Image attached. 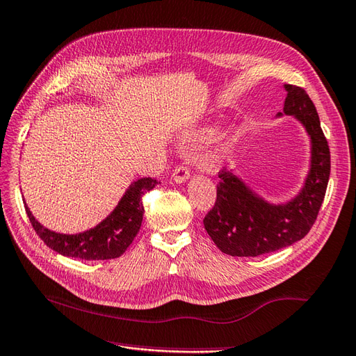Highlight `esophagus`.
I'll return each instance as SVG.
<instances>
[{
    "instance_id": "obj_1",
    "label": "esophagus",
    "mask_w": 356,
    "mask_h": 356,
    "mask_svg": "<svg viewBox=\"0 0 356 356\" xmlns=\"http://www.w3.org/2000/svg\"><path fill=\"white\" fill-rule=\"evenodd\" d=\"M188 179H189L188 167H185V165H179V167H176L175 172H172V180H175L176 184H184V181H186Z\"/></svg>"
}]
</instances>
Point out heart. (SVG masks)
<instances>
[{
    "instance_id": "1",
    "label": "heart",
    "mask_w": 356,
    "mask_h": 356,
    "mask_svg": "<svg viewBox=\"0 0 356 356\" xmlns=\"http://www.w3.org/2000/svg\"><path fill=\"white\" fill-rule=\"evenodd\" d=\"M217 135V127L216 126H204L200 130H197L195 134L191 135L194 140H200V143H206V140H211L213 136ZM236 136V131H232V135L229 136V143H234Z\"/></svg>"
}]
</instances>
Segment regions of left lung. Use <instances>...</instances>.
Segmentation results:
<instances>
[{
    "mask_svg": "<svg viewBox=\"0 0 356 356\" xmlns=\"http://www.w3.org/2000/svg\"><path fill=\"white\" fill-rule=\"evenodd\" d=\"M284 111L276 118L288 115L305 129L309 139L308 172L290 200L273 203L235 171H221L216 206L203 225L226 254L259 256L293 245L309 232L323 203L330 154L318 113L305 89L293 85H284Z\"/></svg>",
    "mask_w": 356,
    "mask_h": 356,
    "instance_id": "obj_1",
    "label": "left lung"
}]
</instances>
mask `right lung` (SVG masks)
Returning <instances> with one entry per match:
<instances>
[{
	"instance_id": "obj_1",
	"label": "right lung",
	"mask_w": 356,
	"mask_h": 356,
	"mask_svg": "<svg viewBox=\"0 0 356 356\" xmlns=\"http://www.w3.org/2000/svg\"><path fill=\"white\" fill-rule=\"evenodd\" d=\"M161 184L152 177H140L131 181L113 211L97 226L79 234H60L45 227L33 216L26 200V212L33 229L40 239L54 252L68 258L83 261L115 259L129 249L143 225V195Z\"/></svg>"
}]
</instances>
